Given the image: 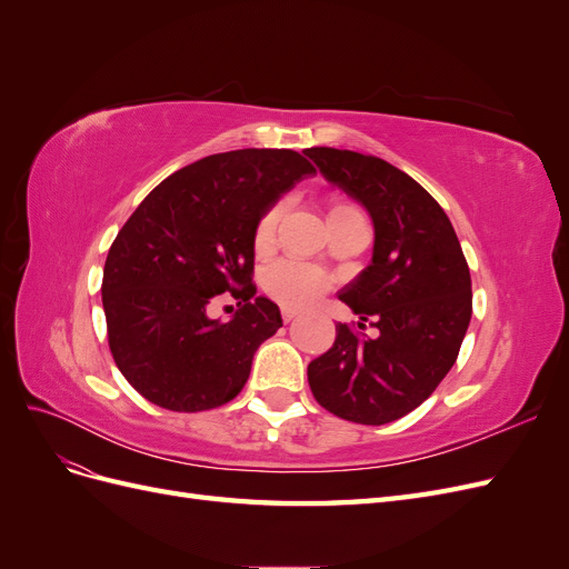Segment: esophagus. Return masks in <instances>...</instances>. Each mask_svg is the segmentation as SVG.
Here are the masks:
<instances>
[{
	"label": "esophagus",
	"instance_id": "obj_1",
	"mask_svg": "<svg viewBox=\"0 0 569 569\" xmlns=\"http://www.w3.org/2000/svg\"><path fill=\"white\" fill-rule=\"evenodd\" d=\"M297 311H291V308H282V320L284 322H291V320H297Z\"/></svg>",
	"mask_w": 569,
	"mask_h": 569
}]
</instances>
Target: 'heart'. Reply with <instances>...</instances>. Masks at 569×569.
Returning <instances> with one entry per match:
<instances>
[{
	"instance_id": "1",
	"label": "heart",
	"mask_w": 569,
	"mask_h": 569,
	"mask_svg": "<svg viewBox=\"0 0 569 569\" xmlns=\"http://www.w3.org/2000/svg\"><path fill=\"white\" fill-rule=\"evenodd\" d=\"M284 206L282 203H272L270 209L258 218L256 230H253V249L256 253H268L274 247V237H278V226L282 218ZM343 213H360L356 206L347 201H335L330 206V216H343ZM327 216V218H330ZM332 287V278L320 268L303 263V261H291V258H284V261H278L274 266L268 268L266 272V291L268 295L287 306V308H308L320 301L327 289Z\"/></svg>"
}]
</instances>
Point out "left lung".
<instances>
[{"mask_svg":"<svg viewBox=\"0 0 569 569\" xmlns=\"http://www.w3.org/2000/svg\"><path fill=\"white\" fill-rule=\"evenodd\" d=\"M303 153L372 218V261L339 299L360 330H380L370 339L339 322L332 349L308 363V385L337 418L387 425L429 399L453 368L472 318L470 268L449 216L403 170L349 149Z\"/></svg>","mask_w":569,"mask_h":569,"instance_id":"left-lung-1","label":"left lung"}]
</instances>
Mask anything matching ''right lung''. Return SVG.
<instances>
[{
  "label": "right lung",
  "instance_id": "right-lung-1",
  "mask_svg": "<svg viewBox=\"0 0 569 569\" xmlns=\"http://www.w3.org/2000/svg\"><path fill=\"white\" fill-rule=\"evenodd\" d=\"M311 173L291 149L213 153L153 187L120 228L101 303L116 366L147 401L199 412L242 391L282 327L280 308L253 297L256 222ZM220 293L240 306L228 323L210 318Z\"/></svg>",
  "mask_w": 569,
  "mask_h": 569
}]
</instances>
